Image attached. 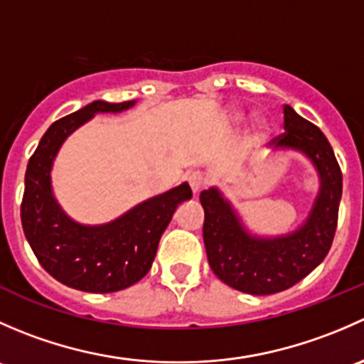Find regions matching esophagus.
Listing matches in <instances>:
<instances>
[{"instance_id": "34e87169", "label": "esophagus", "mask_w": 364, "mask_h": 364, "mask_svg": "<svg viewBox=\"0 0 364 364\" xmlns=\"http://www.w3.org/2000/svg\"><path fill=\"white\" fill-rule=\"evenodd\" d=\"M188 183H190V186H192L193 193L197 196V193H199L200 190L205 186V178L200 174V172H192V174L188 176Z\"/></svg>"}]
</instances>
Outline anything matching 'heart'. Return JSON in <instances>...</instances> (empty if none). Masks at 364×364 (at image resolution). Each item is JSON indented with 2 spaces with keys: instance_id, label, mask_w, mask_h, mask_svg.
<instances>
[{
  "instance_id": "obj_1",
  "label": "heart",
  "mask_w": 364,
  "mask_h": 364,
  "mask_svg": "<svg viewBox=\"0 0 364 364\" xmlns=\"http://www.w3.org/2000/svg\"><path fill=\"white\" fill-rule=\"evenodd\" d=\"M236 117H240V116H236Z\"/></svg>"
}]
</instances>
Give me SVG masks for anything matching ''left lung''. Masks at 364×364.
Returning a JSON list of instances; mask_svg holds the SVG:
<instances>
[{
	"label": "left lung",
	"mask_w": 364,
	"mask_h": 364,
	"mask_svg": "<svg viewBox=\"0 0 364 364\" xmlns=\"http://www.w3.org/2000/svg\"><path fill=\"white\" fill-rule=\"evenodd\" d=\"M284 134L277 148L303 151L321 176V190L303 227L289 236L264 240L245 230L230 204L216 188L200 192L203 236L213 273L236 291L253 296L287 291L311 273L328 255L338 225L341 171L321 128L284 107Z\"/></svg>",
	"instance_id": "8db88e82"
}]
</instances>
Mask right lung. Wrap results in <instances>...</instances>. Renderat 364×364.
Wrapping results in <instances>:
<instances>
[{"label":"right lung","instance_id":"right-lung-1","mask_svg":"<svg viewBox=\"0 0 364 364\" xmlns=\"http://www.w3.org/2000/svg\"><path fill=\"white\" fill-rule=\"evenodd\" d=\"M134 104L97 100L54 121L28 161L21 203L24 236L43 269L77 291L105 294L137 284L151 269L161 234L178 204L192 199V188L183 183L97 227L75 223L56 203L50 167L65 139L97 112H119Z\"/></svg>","mask_w":364,"mask_h":364}]
</instances>
